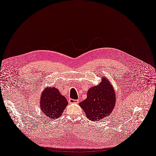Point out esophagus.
I'll use <instances>...</instances> for the list:
<instances>
[{"mask_svg": "<svg viewBox=\"0 0 156 156\" xmlns=\"http://www.w3.org/2000/svg\"><path fill=\"white\" fill-rule=\"evenodd\" d=\"M78 100L77 99H69V103H78Z\"/></svg>", "mask_w": 156, "mask_h": 156, "instance_id": "obj_1", "label": "esophagus"}]
</instances>
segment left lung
<instances>
[{"instance_id":"left-lung-1","label":"left lung","mask_w":156,"mask_h":156,"mask_svg":"<svg viewBox=\"0 0 156 156\" xmlns=\"http://www.w3.org/2000/svg\"><path fill=\"white\" fill-rule=\"evenodd\" d=\"M98 85L87 91V99L79 103L91 121L97 122L108 117L116 104V94L110 82L104 76Z\"/></svg>"}]
</instances>
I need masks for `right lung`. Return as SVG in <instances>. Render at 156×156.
Returning <instances> with one entry per match:
<instances>
[{
  "instance_id": "obj_1",
  "label": "right lung",
  "mask_w": 156,
  "mask_h": 156,
  "mask_svg": "<svg viewBox=\"0 0 156 156\" xmlns=\"http://www.w3.org/2000/svg\"><path fill=\"white\" fill-rule=\"evenodd\" d=\"M68 102L57 88L46 87L40 98V109L50 119H55L62 115Z\"/></svg>"
}]
</instances>
